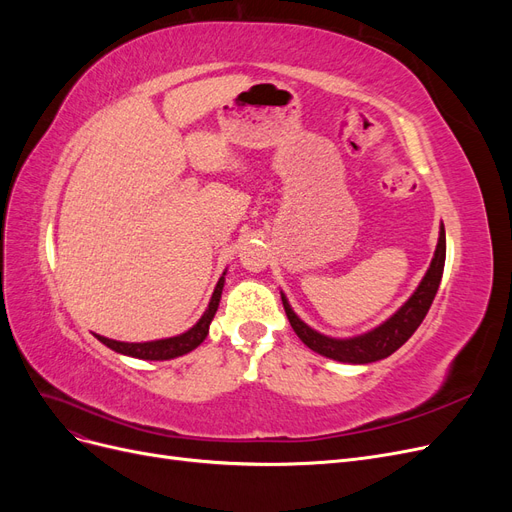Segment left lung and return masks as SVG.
Instances as JSON below:
<instances>
[{
  "instance_id": "8db88e82",
  "label": "left lung",
  "mask_w": 512,
  "mask_h": 512,
  "mask_svg": "<svg viewBox=\"0 0 512 512\" xmlns=\"http://www.w3.org/2000/svg\"><path fill=\"white\" fill-rule=\"evenodd\" d=\"M444 260H446V232H444V226H440L436 254H433L431 265L412 297L401 305L389 320H384L380 327L371 329L363 335L337 339V337H329L314 331L292 312L288 299L282 294V303L286 309V316L290 320V327L309 350L327 356V359H333L339 363H352V365H365V363L386 359V356H391L397 348L404 346L412 337V333L421 327V322L433 303V297H436V292L440 288Z\"/></svg>"
}]
</instances>
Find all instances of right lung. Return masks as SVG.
<instances>
[{
  "mask_svg": "<svg viewBox=\"0 0 512 512\" xmlns=\"http://www.w3.org/2000/svg\"><path fill=\"white\" fill-rule=\"evenodd\" d=\"M226 275V273H224ZM224 275L220 277L218 286H215L209 307L205 309V314L200 316V320L194 324L190 331H185L177 337H166V339H156V342H143V344H128V342H115V339H108L102 335H96L104 346H108L111 350L126 354V356H134V359H143V361H168V359H177V356H183L192 352L194 348H198L200 344L205 342V337L209 333V324L218 312V305L222 299V288H224Z\"/></svg>",
  "mask_w": 512,
  "mask_h": 512,
  "instance_id": "1",
  "label": "right lung"
}]
</instances>
